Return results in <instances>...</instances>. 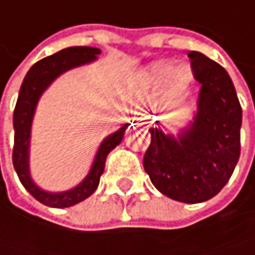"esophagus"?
Masks as SVG:
<instances>
[{
  "label": "esophagus",
  "instance_id": "1",
  "mask_svg": "<svg viewBox=\"0 0 255 255\" xmlns=\"http://www.w3.org/2000/svg\"><path fill=\"white\" fill-rule=\"evenodd\" d=\"M133 122H134V124H140L142 127H148V122H146L143 118H136V119H133Z\"/></svg>",
  "mask_w": 255,
  "mask_h": 255
}]
</instances>
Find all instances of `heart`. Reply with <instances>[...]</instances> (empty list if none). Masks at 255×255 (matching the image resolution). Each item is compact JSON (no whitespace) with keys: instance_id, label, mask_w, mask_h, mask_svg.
Masks as SVG:
<instances>
[{"instance_id":"obj_1","label":"heart","mask_w":255,"mask_h":255,"mask_svg":"<svg viewBox=\"0 0 255 255\" xmlns=\"http://www.w3.org/2000/svg\"><path fill=\"white\" fill-rule=\"evenodd\" d=\"M142 80L151 86H157L166 80V92L169 95H180L192 81V71L186 65L172 66L168 60H157L143 69Z\"/></svg>"}]
</instances>
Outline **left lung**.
<instances>
[{
	"label": "left lung",
	"mask_w": 255,
	"mask_h": 255,
	"mask_svg": "<svg viewBox=\"0 0 255 255\" xmlns=\"http://www.w3.org/2000/svg\"><path fill=\"white\" fill-rule=\"evenodd\" d=\"M190 65L201 84L193 119L177 136L149 128L143 168L158 192L180 203H204L228 183L241 155L242 107L227 71L198 51Z\"/></svg>",
	"instance_id": "obj_1"
}]
</instances>
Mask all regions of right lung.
Listing matches in <instances>:
<instances>
[{
    "mask_svg": "<svg viewBox=\"0 0 255 255\" xmlns=\"http://www.w3.org/2000/svg\"><path fill=\"white\" fill-rule=\"evenodd\" d=\"M101 54L100 48L94 46H71L65 48L49 57H45L34 63L27 72L16 101L13 112V128H14V146H13V166L19 177L22 186L37 199L39 203L54 207L65 209L75 206L92 195L106 168V158L112 149H115L124 139V133L130 124L122 125L121 128L109 134L100 145L95 158L92 161L87 175L72 189L63 192H48L39 187L30 174V139L31 125L36 113L37 103L45 90L56 81L62 74L92 63Z\"/></svg>",
    "mask_w": 255,
    "mask_h": 255,
    "instance_id": "right-lung-1",
    "label": "right lung"
}]
</instances>
